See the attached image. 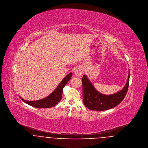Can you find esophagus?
I'll return each mask as SVG.
<instances>
[{
  "label": "esophagus",
  "instance_id": "esophagus-1",
  "mask_svg": "<svg viewBox=\"0 0 148 148\" xmlns=\"http://www.w3.org/2000/svg\"><path fill=\"white\" fill-rule=\"evenodd\" d=\"M83 73V71L82 69V68L80 66H78L75 69V71H74V74L77 76V77H80Z\"/></svg>",
  "mask_w": 148,
  "mask_h": 148
}]
</instances>
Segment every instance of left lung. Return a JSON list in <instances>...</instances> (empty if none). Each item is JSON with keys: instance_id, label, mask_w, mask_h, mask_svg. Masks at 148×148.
Segmentation results:
<instances>
[{"instance_id": "obj_1", "label": "left lung", "mask_w": 148, "mask_h": 148, "mask_svg": "<svg viewBox=\"0 0 148 148\" xmlns=\"http://www.w3.org/2000/svg\"><path fill=\"white\" fill-rule=\"evenodd\" d=\"M127 83L124 88L113 95H106L99 92L85 75L82 78L83 99L85 106L95 111L106 110L118 106L126 96L129 85L130 70Z\"/></svg>"}]
</instances>
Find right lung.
Masks as SVG:
<instances>
[{"mask_svg":"<svg viewBox=\"0 0 148 148\" xmlns=\"http://www.w3.org/2000/svg\"><path fill=\"white\" fill-rule=\"evenodd\" d=\"M72 77L71 73L67 75L64 77L63 80L58 86L56 90L53 92L48 97L42 100L37 101H27L21 98V100L30 106L38 108H51L56 105L58 102L61 100L63 94V89L68 82Z\"/></svg>","mask_w":148,"mask_h":148,"instance_id":"1","label":"right lung"}]
</instances>
